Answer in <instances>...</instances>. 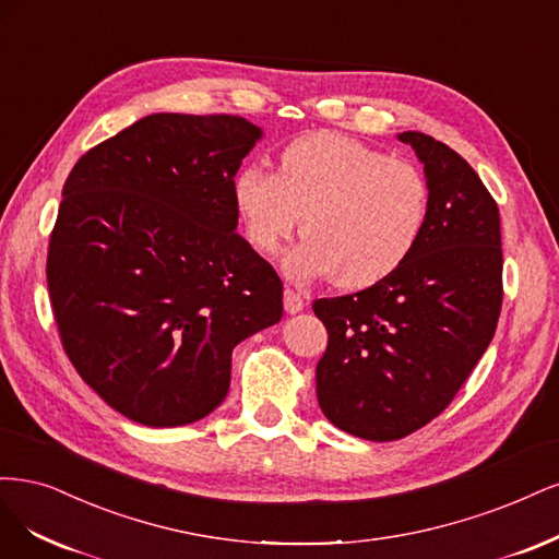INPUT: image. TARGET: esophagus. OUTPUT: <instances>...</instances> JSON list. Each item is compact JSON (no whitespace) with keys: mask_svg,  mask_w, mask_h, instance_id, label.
Instances as JSON below:
<instances>
[{"mask_svg":"<svg viewBox=\"0 0 559 559\" xmlns=\"http://www.w3.org/2000/svg\"><path fill=\"white\" fill-rule=\"evenodd\" d=\"M283 304H285L287 313H299V311H304L306 299L299 293H295V290H290V287H287V290L283 293Z\"/></svg>","mask_w":559,"mask_h":559,"instance_id":"34e87169","label":"esophagus"}]
</instances>
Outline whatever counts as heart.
Returning a JSON list of instances; mask_svg holds the SVG:
<instances>
[{"label": "heart", "mask_w": 559, "mask_h": 559, "mask_svg": "<svg viewBox=\"0 0 559 559\" xmlns=\"http://www.w3.org/2000/svg\"><path fill=\"white\" fill-rule=\"evenodd\" d=\"M231 192L246 239L264 255L293 237L304 214L306 239L283 260L285 274L299 283L336 276L346 290L397 272L429 221V186L416 165L336 132L287 143L276 174L243 167Z\"/></svg>", "instance_id": "1"}]
</instances>
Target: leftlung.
<instances>
[{
  "mask_svg": "<svg viewBox=\"0 0 559 559\" xmlns=\"http://www.w3.org/2000/svg\"><path fill=\"white\" fill-rule=\"evenodd\" d=\"M429 186V221L413 255L367 290L313 301L328 328L318 404L338 429L394 441L453 402L497 330L499 209L469 162L423 132H402Z\"/></svg>",
  "mask_w": 559,
  "mask_h": 559,
  "instance_id": "obj_1",
  "label": "left lung"
}]
</instances>
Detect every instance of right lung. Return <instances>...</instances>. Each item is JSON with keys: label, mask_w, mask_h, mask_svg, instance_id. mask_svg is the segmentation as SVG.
<instances>
[{"label": "right lung", "mask_w": 559, "mask_h": 559, "mask_svg": "<svg viewBox=\"0 0 559 559\" xmlns=\"http://www.w3.org/2000/svg\"><path fill=\"white\" fill-rule=\"evenodd\" d=\"M262 139L239 116L153 114L71 169L48 293L83 381L139 425L202 420L231 350L283 316V283L239 237L231 183Z\"/></svg>", "instance_id": "1"}]
</instances>
